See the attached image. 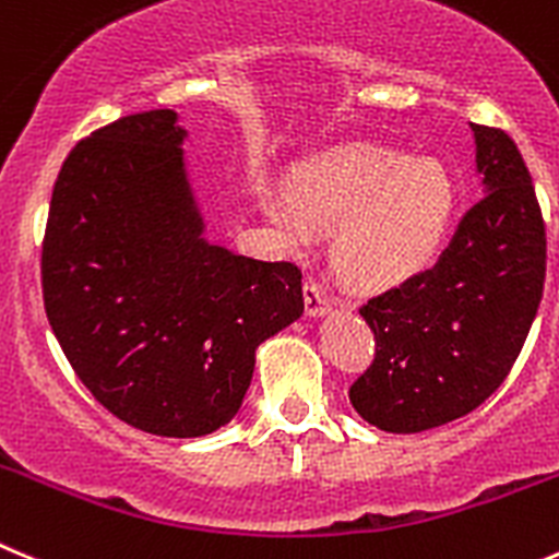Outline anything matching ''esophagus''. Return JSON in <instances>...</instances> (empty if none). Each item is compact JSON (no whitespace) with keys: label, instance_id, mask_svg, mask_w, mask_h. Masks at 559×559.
<instances>
[{"label":"esophagus","instance_id":"esophagus-1","mask_svg":"<svg viewBox=\"0 0 559 559\" xmlns=\"http://www.w3.org/2000/svg\"><path fill=\"white\" fill-rule=\"evenodd\" d=\"M334 305L332 296L326 294V288H323L321 283H316V280H307L305 283V310L307 316H323V312L329 310V307Z\"/></svg>","mask_w":559,"mask_h":559}]
</instances>
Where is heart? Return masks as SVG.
Segmentation results:
<instances>
[{
    "mask_svg": "<svg viewBox=\"0 0 559 559\" xmlns=\"http://www.w3.org/2000/svg\"><path fill=\"white\" fill-rule=\"evenodd\" d=\"M265 214L294 252L318 230L334 233V263L359 288H392L436 258L455 214V183L439 162H408L381 147H345L312 158L290 194Z\"/></svg>",
    "mask_w": 559,
    "mask_h": 559,
    "instance_id": "1",
    "label": "heart"
}]
</instances>
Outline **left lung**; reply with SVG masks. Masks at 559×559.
Instances as JSON below:
<instances>
[{
    "mask_svg": "<svg viewBox=\"0 0 559 559\" xmlns=\"http://www.w3.org/2000/svg\"><path fill=\"white\" fill-rule=\"evenodd\" d=\"M472 131L488 194L466 211L439 263L359 307L376 354L348 397L390 433L453 423L488 401L544 296L546 225L527 164L502 129Z\"/></svg>",
    "mask_w": 559,
    "mask_h": 559,
    "instance_id": "obj_1",
    "label": "left lung"
}]
</instances>
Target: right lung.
I'll return each instance as SVG.
<instances>
[{
	"instance_id": "add662e5",
	"label": "right lung",
	"mask_w": 559,
	"mask_h": 559,
	"mask_svg": "<svg viewBox=\"0 0 559 559\" xmlns=\"http://www.w3.org/2000/svg\"><path fill=\"white\" fill-rule=\"evenodd\" d=\"M173 109L84 136L51 191L40 280L73 373L117 419L191 439L236 417L254 348L305 312L301 269L205 241Z\"/></svg>"
}]
</instances>
